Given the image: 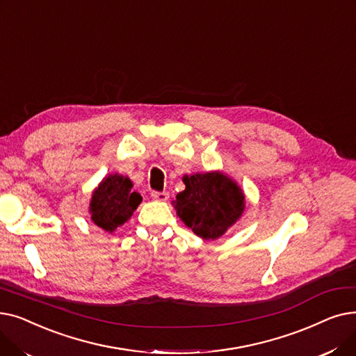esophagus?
<instances>
[{"instance_id":"1","label":"esophagus","mask_w":356,"mask_h":356,"mask_svg":"<svg viewBox=\"0 0 356 356\" xmlns=\"http://www.w3.org/2000/svg\"><path fill=\"white\" fill-rule=\"evenodd\" d=\"M150 197L154 198V200H156V201H166V200L169 198V194L165 193V191H162V193H159V191H152V193H150Z\"/></svg>"}]
</instances>
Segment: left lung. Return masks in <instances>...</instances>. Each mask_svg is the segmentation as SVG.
<instances>
[{"label": "left lung", "mask_w": 356, "mask_h": 356, "mask_svg": "<svg viewBox=\"0 0 356 356\" xmlns=\"http://www.w3.org/2000/svg\"><path fill=\"white\" fill-rule=\"evenodd\" d=\"M185 190L174 201L179 218L202 239H217L241 218L245 195L222 172L184 175Z\"/></svg>", "instance_id": "8db88e82"}]
</instances>
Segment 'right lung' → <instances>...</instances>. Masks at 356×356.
Here are the masks:
<instances>
[{"label":"right lung","instance_id":"add662e5","mask_svg":"<svg viewBox=\"0 0 356 356\" xmlns=\"http://www.w3.org/2000/svg\"><path fill=\"white\" fill-rule=\"evenodd\" d=\"M131 188V181L118 174L101 181L90 202L92 222L110 233L126 223L142 201V195Z\"/></svg>","mask_w":356,"mask_h":356}]
</instances>
